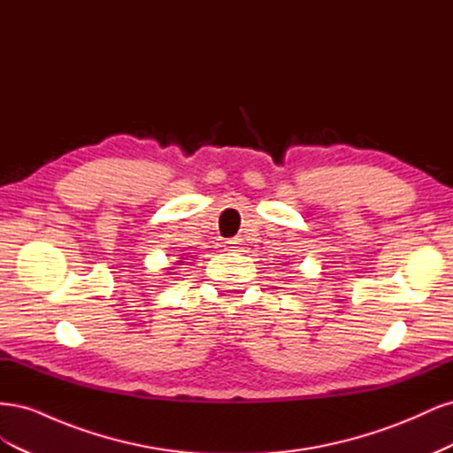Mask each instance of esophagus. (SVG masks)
<instances>
[{
  "label": "esophagus",
  "mask_w": 453,
  "mask_h": 453,
  "mask_svg": "<svg viewBox=\"0 0 453 453\" xmlns=\"http://www.w3.org/2000/svg\"><path fill=\"white\" fill-rule=\"evenodd\" d=\"M240 240H230L228 242V251H240Z\"/></svg>",
  "instance_id": "1"
}]
</instances>
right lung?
Returning <instances> with one entry per match:
<instances>
[{
	"label": "right lung",
	"mask_w": 453,
	"mask_h": 453,
	"mask_svg": "<svg viewBox=\"0 0 453 453\" xmlns=\"http://www.w3.org/2000/svg\"><path fill=\"white\" fill-rule=\"evenodd\" d=\"M185 260H188V258H183V257H181V260H175V265H185ZM173 268H175V266H170V268H166V270L170 272V270H173ZM170 273H173V272H170Z\"/></svg>",
	"instance_id": "obj_1"
}]
</instances>
